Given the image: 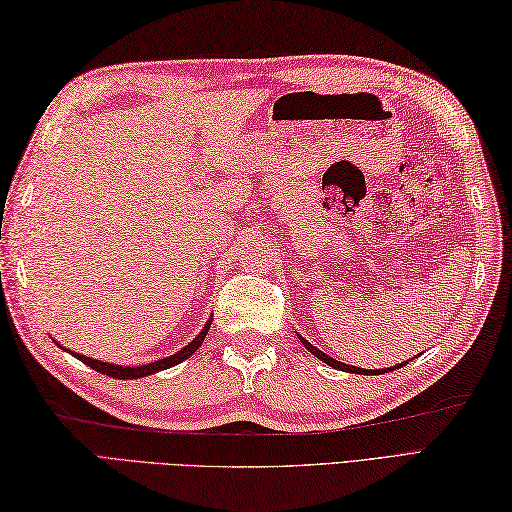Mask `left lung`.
Listing matches in <instances>:
<instances>
[{"instance_id":"1","label":"left lung","mask_w":512,"mask_h":512,"mask_svg":"<svg viewBox=\"0 0 512 512\" xmlns=\"http://www.w3.org/2000/svg\"><path fill=\"white\" fill-rule=\"evenodd\" d=\"M299 339H301V336H299ZM301 343L308 347V352H312L314 356L321 358L323 363H328V365H330V367H334V369H341V372H350V374H367V376H376V374L383 372V369H361V367H354V365H345V363H341V361H334L332 356H328L325 352H321L319 347H314V345H312V343H308L306 339H301ZM387 369L391 372V367H387Z\"/></svg>"}]
</instances>
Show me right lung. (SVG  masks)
Returning <instances> with one entry per match:
<instances>
[{
    "label": "right lung",
    "instance_id": "1",
    "mask_svg": "<svg viewBox=\"0 0 512 512\" xmlns=\"http://www.w3.org/2000/svg\"><path fill=\"white\" fill-rule=\"evenodd\" d=\"M211 321H213V319L206 321V325H204V328H202V332H200L198 336H195V339H193L189 345H184L180 352L171 354V356H167V358H160V361L147 363V365H138V367H123V365H114V363H103V361H96V358L83 356V354H76V352H72V356H76V358H79L81 363H85V365H88V367L96 369V372H101V374H105V376L121 378V380H134V378H143V376H149V374L162 372V369H169V367H173V365L182 363L184 358H189V356H191V354H193L195 350H198V347L202 345V341L206 339V332H209V328H211Z\"/></svg>",
    "mask_w": 512,
    "mask_h": 512
}]
</instances>
